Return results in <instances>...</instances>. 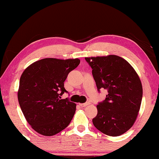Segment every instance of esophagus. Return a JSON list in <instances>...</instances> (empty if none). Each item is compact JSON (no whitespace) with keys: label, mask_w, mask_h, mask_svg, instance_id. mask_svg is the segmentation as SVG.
Listing matches in <instances>:
<instances>
[{"label":"esophagus","mask_w":159,"mask_h":159,"mask_svg":"<svg viewBox=\"0 0 159 159\" xmlns=\"http://www.w3.org/2000/svg\"><path fill=\"white\" fill-rule=\"evenodd\" d=\"M89 105V103H80V106L81 107H84V106H87Z\"/></svg>","instance_id":"esophagus-1"}]
</instances>
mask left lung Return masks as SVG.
<instances>
[{"label": "left lung", "instance_id": "8db88e82", "mask_svg": "<svg viewBox=\"0 0 159 159\" xmlns=\"http://www.w3.org/2000/svg\"><path fill=\"white\" fill-rule=\"evenodd\" d=\"M98 91L108 95L97 105L93 123L99 131L116 137L129 130L138 117L143 98L140 77L125 59L116 55L86 57Z\"/></svg>", "mask_w": 159, "mask_h": 159}]
</instances>
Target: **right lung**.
Listing matches in <instances>:
<instances>
[{
	"mask_svg": "<svg viewBox=\"0 0 159 159\" xmlns=\"http://www.w3.org/2000/svg\"><path fill=\"white\" fill-rule=\"evenodd\" d=\"M79 58H46L32 63L20 77L18 100L26 120L38 133L53 136L71 122L76 103L61 99L64 82L80 64Z\"/></svg>",
	"mask_w": 159,
	"mask_h": 159,
	"instance_id": "1",
	"label": "right lung"
}]
</instances>
